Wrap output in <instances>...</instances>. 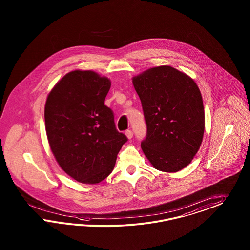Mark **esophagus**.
Returning <instances> with one entry per match:
<instances>
[{
  "instance_id": "obj_1",
  "label": "esophagus",
  "mask_w": 250,
  "mask_h": 250,
  "mask_svg": "<svg viewBox=\"0 0 250 250\" xmlns=\"http://www.w3.org/2000/svg\"><path fill=\"white\" fill-rule=\"evenodd\" d=\"M125 135H126L127 138H129V139L133 138V132L131 130H126L125 131Z\"/></svg>"
}]
</instances>
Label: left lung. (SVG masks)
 <instances>
[{
	"label": "left lung",
	"instance_id": "8db88e82",
	"mask_svg": "<svg viewBox=\"0 0 250 250\" xmlns=\"http://www.w3.org/2000/svg\"><path fill=\"white\" fill-rule=\"evenodd\" d=\"M146 121L144 154L159 170L178 172L201 145L205 113L199 88L192 78L172 66L147 69L133 78Z\"/></svg>",
	"mask_w": 250,
	"mask_h": 250
}]
</instances>
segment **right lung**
Here are the masks:
<instances>
[{
    "label": "right lung",
    "mask_w": 250,
    "mask_h": 250,
    "mask_svg": "<svg viewBox=\"0 0 250 250\" xmlns=\"http://www.w3.org/2000/svg\"><path fill=\"white\" fill-rule=\"evenodd\" d=\"M110 87L109 78L90 70H76L62 78L47 97L44 117L52 153L69 176L83 184L104 180L127 141L104 104Z\"/></svg>",
    "instance_id": "1"
}]
</instances>
